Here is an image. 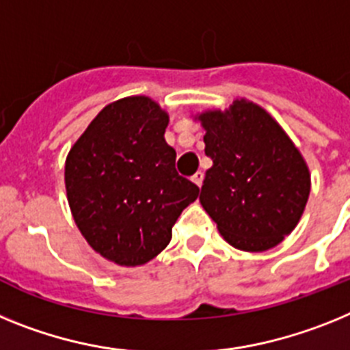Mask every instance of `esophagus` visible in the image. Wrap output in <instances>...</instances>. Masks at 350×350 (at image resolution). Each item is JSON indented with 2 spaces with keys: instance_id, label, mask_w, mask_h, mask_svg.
<instances>
[{
  "instance_id": "obj_1",
  "label": "esophagus",
  "mask_w": 350,
  "mask_h": 350,
  "mask_svg": "<svg viewBox=\"0 0 350 350\" xmlns=\"http://www.w3.org/2000/svg\"><path fill=\"white\" fill-rule=\"evenodd\" d=\"M192 181L197 185V187H202V181H204V172L197 171L196 174L192 176Z\"/></svg>"
}]
</instances>
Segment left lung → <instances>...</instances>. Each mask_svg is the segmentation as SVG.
<instances>
[{
	"label": "left lung",
	"mask_w": 350,
	"mask_h": 350,
	"mask_svg": "<svg viewBox=\"0 0 350 350\" xmlns=\"http://www.w3.org/2000/svg\"><path fill=\"white\" fill-rule=\"evenodd\" d=\"M204 151L213 160L200 204L234 248L276 247L301 218L310 193L305 160L264 109L236 100L229 111H209Z\"/></svg>",
	"instance_id": "8db88e82"
}]
</instances>
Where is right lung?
Returning a JSON list of instances; mask_svg holds the SVG:
<instances>
[{
  "instance_id": "obj_1",
  "label": "right lung",
  "mask_w": 350,
  "mask_h": 350,
  "mask_svg": "<svg viewBox=\"0 0 350 350\" xmlns=\"http://www.w3.org/2000/svg\"><path fill=\"white\" fill-rule=\"evenodd\" d=\"M165 112L148 96L109 103L70 150L68 204L91 248L120 266L157 257L199 187L176 171Z\"/></svg>"
}]
</instances>
